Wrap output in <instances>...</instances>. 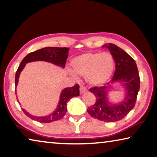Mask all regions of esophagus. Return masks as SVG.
<instances>
[{
  "mask_svg": "<svg viewBox=\"0 0 157 157\" xmlns=\"http://www.w3.org/2000/svg\"><path fill=\"white\" fill-rule=\"evenodd\" d=\"M87 91V88H86L84 86H80V93L83 94L84 93H86Z\"/></svg>",
  "mask_w": 157,
  "mask_h": 157,
  "instance_id": "obj_1",
  "label": "esophagus"
}]
</instances>
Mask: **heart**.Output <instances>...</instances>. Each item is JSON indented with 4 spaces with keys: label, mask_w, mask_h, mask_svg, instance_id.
Returning a JSON list of instances; mask_svg holds the SVG:
<instances>
[{
    "label": "heart",
    "mask_w": 157,
    "mask_h": 157,
    "mask_svg": "<svg viewBox=\"0 0 157 157\" xmlns=\"http://www.w3.org/2000/svg\"><path fill=\"white\" fill-rule=\"evenodd\" d=\"M71 66L76 74L86 76L89 83L100 85L110 78L114 70V60L109 52H89L75 57Z\"/></svg>",
    "instance_id": "1"
}]
</instances>
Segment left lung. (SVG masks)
I'll list each match as a JSON object with an SVG mask.
<instances>
[{"label":"left lung","mask_w":157,"mask_h":157,"mask_svg":"<svg viewBox=\"0 0 157 157\" xmlns=\"http://www.w3.org/2000/svg\"><path fill=\"white\" fill-rule=\"evenodd\" d=\"M105 46L108 48L115 61V71L112 83L121 82L126 88V97L118 105H110L107 98V86L93 87L90 92L95 95V104L88 107L87 112L91 117L105 122L121 120L133 109L140 90V76L135 60L121 48L112 43ZM103 46V47H105Z\"/></svg>","instance_id":"obj_1"}]
</instances>
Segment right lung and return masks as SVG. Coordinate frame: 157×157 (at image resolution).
Instances as JSON below:
<instances>
[{
    "label": "right lung",
    "mask_w": 157,
    "mask_h": 157,
    "mask_svg": "<svg viewBox=\"0 0 157 157\" xmlns=\"http://www.w3.org/2000/svg\"><path fill=\"white\" fill-rule=\"evenodd\" d=\"M69 49L67 48H58V47H46L42 49L38 50L36 51L30 52L22 59L19 66L15 74V86L17 85L19 76L21 71L26 63L34 61H45L56 64L57 66L64 67H65L68 52ZM79 95V86L76 84L70 88H64L60 95V99L57 109L53 113L45 117H36L30 114L25 109H22L23 112L32 120L40 123H50L55 121L61 119L66 114L67 108V102L71 98ZM17 102H19L17 100Z\"/></svg>",
    "instance_id": "right-lung-1"
}]
</instances>
